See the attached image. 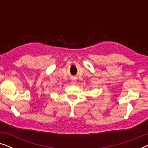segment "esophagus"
<instances>
[{
	"instance_id": "34e87169",
	"label": "esophagus",
	"mask_w": 148,
	"mask_h": 148,
	"mask_svg": "<svg viewBox=\"0 0 148 148\" xmlns=\"http://www.w3.org/2000/svg\"><path fill=\"white\" fill-rule=\"evenodd\" d=\"M76 83H77V80L75 79H72V84H75Z\"/></svg>"
}]
</instances>
